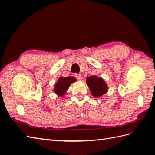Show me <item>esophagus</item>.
<instances>
[{
	"mask_svg": "<svg viewBox=\"0 0 155 155\" xmlns=\"http://www.w3.org/2000/svg\"><path fill=\"white\" fill-rule=\"evenodd\" d=\"M76 78H77V79H78V80H79V81H81L82 79H83L82 75L80 74H76Z\"/></svg>",
	"mask_w": 155,
	"mask_h": 155,
	"instance_id": "1",
	"label": "esophagus"
}]
</instances>
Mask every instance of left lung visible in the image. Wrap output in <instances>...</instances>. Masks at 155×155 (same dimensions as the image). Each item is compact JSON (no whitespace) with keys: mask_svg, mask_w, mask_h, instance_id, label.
<instances>
[{"mask_svg":"<svg viewBox=\"0 0 155 155\" xmlns=\"http://www.w3.org/2000/svg\"><path fill=\"white\" fill-rule=\"evenodd\" d=\"M86 83L89 87L92 95L95 98L102 97L108 91L107 83L102 78L91 76L86 78Z\"/></svg>","mask_w":155,"mask_h":155,"instance_id":"1","label":"left lung"}]
</instances>
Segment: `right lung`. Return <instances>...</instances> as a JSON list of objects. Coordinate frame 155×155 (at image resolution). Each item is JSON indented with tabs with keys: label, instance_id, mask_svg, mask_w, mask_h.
<instances>
[{
	"label": "right lung",
	"instance_id": "right-lung-1",
	"mask_svg": "<svg viewBox=\"0 0 155 155\" xmlns=\"http://www.w3.org/2000/svg\"><path fill=\"white\" fill-rule=\"evenodd\" d=\"M76 81V79L74 77H60L55 83L53 91L58 97H63L67 90L72 83Z\"/></svg>",
	"mask_w": 155,
	"mask_h": 155
}]
</instances>
